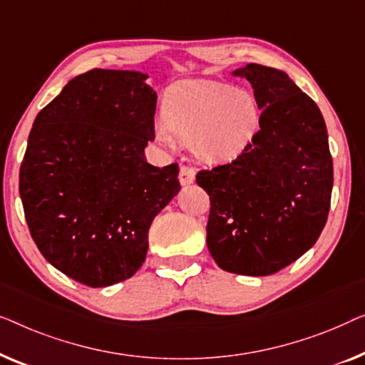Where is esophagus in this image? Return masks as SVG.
<instances>
[{
    "label": "esophagus",
    "mask_w": 365,
    "mask_h": 365,
    "mask_svg": "<svg viewBox=\"0 0 365 365\" xmlns=\"http://www.w3.org/2000/svg\"><path fill=\"white\" fill-rule=\"evenodd\" d=\"M178 180H180L182 185H190L195 182V170L192 167L182 165L180 172H178Z\"/></svg>",
    "instance_id": "esophagus-1"
}]
</instances>
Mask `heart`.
<instances>
[{
    "label": "heart",
    "instance_id": "heart-1",
    "mask_svg": "<svg viewBox=\"0 0 365 365\" xmlns=\"http://www.w3.org/2000/svg\"><path fill=\"white\" fill-rule=\"evenodd\" d=\"M255 94L215 81H187L167 94L163 115L155 122L157 140L168 148L177 138L208 163L233 162L253 143L261 125Z\"/></svg>",
    "mask_w": 365,
    "mask_h": 365
}]
</instances>
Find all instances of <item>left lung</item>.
<instances>
[{
    "mask_svg": "<svg viewBox=\"0 0 365 365\" xmlns=\"http://www.w3.org/2000/svg\"><path fill=\"white\" fill-rule=\"evenodd\" d=\"M261 106L253 143L236 160L197 173L210 197L207 246L215 263L245 276L278 273L324 228L334 173L326 122L316 102L283 71H235Z\"/></svg>",
    "mask_w": 365,
    "mask_h": 365,
    "instance_id": "8db88e82",
    "label": "left lung"
}]
</instances>
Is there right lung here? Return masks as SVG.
I'll return each instance as SVG.
<instances>
[{
    "label": "right lung",
    "instance_id": "1",
    "mask_svg": "<svg viewBox=\"0 0 365 365\" xmlns=\"http://www.w3.org/2000/svg\"><path fill=\"white\" fill-rule=\"evenodd\" d=\"M135 71L71 79L34 119L19 168L24 217L41 255L78 283L137 273L148 228L180 190L178 165H150L157 94Z\"/></svg>",
    "mask_w": 365,
    "mask_h": 365
}]
</instances>
